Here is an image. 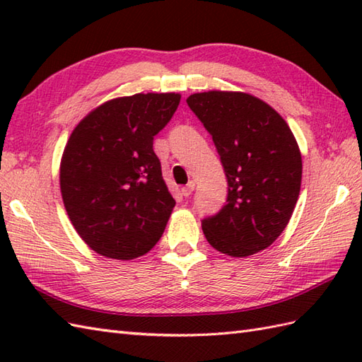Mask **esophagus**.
Segmentation results:
<instances>
[{
  "label": "esophagus",
  "mask_w": 362,
  "mask_h": 362,
  "mask_svg": "<svg viewBox=\"0 0 362 362\" xmlns=\"http://www.w3.org/2000/svg\"><path fill=\"white\" fill-rule=\"evenodd\" d=\"M194 187H196V183H194L193 180L188 182L185 187H182V194L185 196V197H188V196H189V194L193 193V191H194Z\"/></svg>",
  "instance_id": "34e87169"
}]
</instances>
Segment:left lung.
Wrapping results in <instances>:
<instances>
[{"instance_id":"1","label":"left lung","mask_w":362,"mask_h":362,"mask_svg":"<svg viewBox=\"0 0 362 362\" xmlns=\"http://www.w3.org/2000/svg\"><path fill=\"white\" fill-rule=\"evenodd\" d=\"M188 107L209 130L224 166L227 202L202 221L214 249L249 257L269 247L297 204L302 156L289 126L271 105L241 91H205Z\"/></svg>"}]
</instances>
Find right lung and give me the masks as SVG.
<instances>
[{"instance_id":"obj_1","label":"right lung","mask_w":362,"mask_h":362,"mask_svg":"<svg viewBox=\"0 0 362 362\" xmlns=\"http://www.w3.org/2000/svg\"><path fill=\"white\" fill-rule=\"evenodd\" d=\"M179 103V93L112 99L70 135L60 191L76 232L99 255L134 259L163 235L175 201L152 144Z\"/></svg>"}]
</instances>
